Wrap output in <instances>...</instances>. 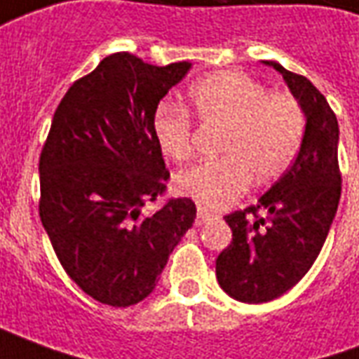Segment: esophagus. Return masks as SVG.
Returning <instances> with one entry per match:
<instances>
[{"label":"esophagus","instance_id":"1","mask_svg":"<svg viewBox=\"0 0 359 359\" xmlns=\"http://www.w3.org/2000/svg\"><path fill=\"white\" fill-rule=\"evenodd\" d=\"M211 217V211L203 210V208H198V215H196V225H202L205 219Z\"/></svg>","mask_w":359,"mask_h":359}]
</instances>
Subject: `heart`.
Returning <instances> with one entry per match:
<instances>
[{
	"mask_svg": "<svg viewBox=\"0 0 359 359\" xmlns=\"http://www.w3.org/2000/svg\"><path fill=\"white\" fill-rule=\"evenodd\" d=\"M188 111L202 125L221 126L217 159L192 165L175 177L177 192L205 208H223L250 184L267 187L285 175L300 154L306 113L290 94H269L262 82L233 71L203 76L188 90ZM154 140L171 161L192 151L187 111L163 105L156 111Z\"/></svg>",
	"mask_w": 359,
	"mask_h": 359,
	"instance_id": "heart-1",
	"label": "heart"
}]
</instances>
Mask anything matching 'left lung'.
<instances>
[{
  "label": "left lung",
  "instance_id": "obj_1",
  "mask_svg": "<svg viewBox=\"0 0 359 359\" xmlns=\"http://www.w3.org/2000/svg\"><path fill=\"white\" fill-rule=\"evenodd\" d=\"M306 113V136L292 167L256 205L225 215L233 242L219 254L215 273L231 298L264 304L300 280L323 248L340 200L339 123L325 95L277 61Z\"/></svg>",
  "mask_w": 359,
  "mask_h": 359
}]
</instances>
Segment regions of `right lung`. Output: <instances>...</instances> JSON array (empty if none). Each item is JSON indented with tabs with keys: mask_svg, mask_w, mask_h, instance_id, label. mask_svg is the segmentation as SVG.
Instances as JSON below:
<instances>
[{
	"mask_svg": "<svg viewBox=\"0 0 359 359\" xmlns=\"http://www.w3.org/2000/svg\"><path fill=\"white\" fill-rule=\"evenodd\" d=\"M118 51L67 90L40 156V219L67 275L94 300L126 308L156 288L196 217L190 198L154 215L169 171L154 140V115L190 71Z\"/></svg>",
	"mask_w": 359,
	"mask_h": 359,
	"instance_id": "obj_1",
	"label": "right lung"
}]
</instances>
